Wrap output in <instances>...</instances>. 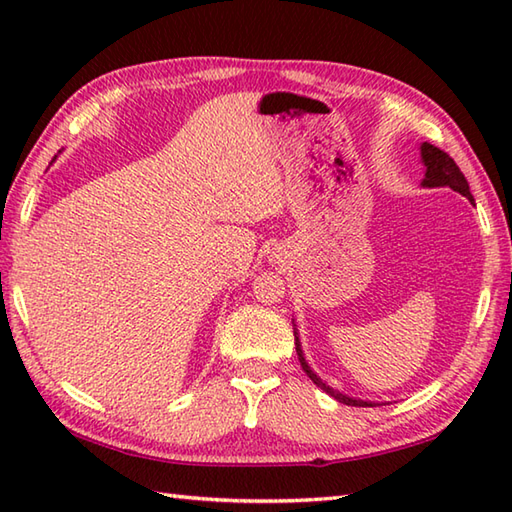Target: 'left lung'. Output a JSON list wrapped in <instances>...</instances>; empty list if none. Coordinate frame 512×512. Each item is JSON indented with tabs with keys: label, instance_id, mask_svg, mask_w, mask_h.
<instances>
[{
	"label": "left lung",
	"instance_id": "1",
	"mask_svg": "<svg viewBox=\"0 0 512 512\" xmlns=\"http://www.w3.org/2000/svg\"><path fill=\"white\" fill-rule=\"evenodd\" d=\"M420 154H422V162L424 167H427V173H424V180H422V187H449L453 191L462 193L464 198H469L473 202V195H471V189H469V182H466L464 173L460 171V167L455 165V160L444 154L442 149L433 147L429 143H422L420 145ZM295 345H297V356H299V363L303 367V372L308 374V378L312 380L314 385L321 387L325 394H330L332 398H336L339 402H343V405H352V407H374V402H367V400H356V398H350L341 394V391L332 389L330 385H325L323 380L312 372L306 356H303V350H301V343H299V336H297V328H295Z\"/></svg>",
	"mask_w": 512,
	"mask_h": 512
}]
</instances>
